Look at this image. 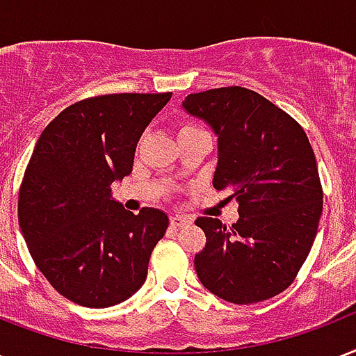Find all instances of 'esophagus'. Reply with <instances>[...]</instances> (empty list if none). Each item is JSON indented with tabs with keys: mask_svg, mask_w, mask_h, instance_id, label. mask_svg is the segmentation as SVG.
I'll return each instance as SVG.
<instances>
[{
	"mask_svg": "<svg viewBox=\"0 0 356 356\" xmlns=\"http://www.w3.org/2000/svg\"><path fill=\"white\" fill-rule=\"evenodd\" d=\"M190 218H186V216H181V214H175V216H172L170 218V224H172V227H184L188 226L190 224Z\"/></svg>",
	"mask_w": 356,
	"mask_h": 356,
	"instance_id": "obj_1",
	"label": "esophagus"
}]
</instances>
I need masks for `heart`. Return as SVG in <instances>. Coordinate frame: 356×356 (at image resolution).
<instances>
[{"instance_id":"b5f03b06","label":"heart","mask_w":356,"mask_h":356,"mask_svg":"<svg viewBox=\"0 0 356 356\" xmlns=\"http://www.w3.org/2000/svg\"><path fill=\"white\" fill-rule=\"evenodd\" d=\"M196 130H203L200 129L197 124L194 123H183L181 127H179V134H186V132H196Z\"/></svg>"}]
</instances>
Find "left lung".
Here are the masks:
<instances>
[{
	"label": "left lung",
	"mask_w": 356,
	"mask_h": 356,
	"mask_svg": "<svg viewBox=\"0 0 356 356\" xmlns=\"http://www.w3.org/2000/svg\"><path fill=\"white\" fill-rule=\"evenodd\" d=\"M218 136L213 186L232 190L238 220L200 216L207 243L194 257L197 278L233 305H254L291 286L310 254L323 213L316 154L305 129L246 88H218L183 100Z\"/></svg>",
	"instance_id": "1"
}]
</instances>
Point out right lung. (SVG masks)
I'll return each mask as SVG.
<instances>
[{"label": "right lung", "mask_w": 356, "mask_h": 356, "mask_svg": "<svg viewBox=\"0 0 356 356\" xmlns=\"http://www.w3.org/2000/svg\"><path fill=\"white\" fill-rule=\"evenodd\" d=\"M172 93H119L65 108L37 140L20 192L18 222L35 265L65 298L108 308L147 278L166 213L127 211L112 184L132 172L136 145Z\"/></svg>", "instance_id": "1"}]
</instances>
